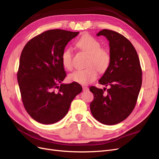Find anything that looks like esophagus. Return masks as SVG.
Segmentation results:
<instances>
[{
	"instance_id": "34e87169",
	"label": "esophagus",
	"mask_w": 159,
	"mask_h": 159,
	"mask_svg": "<svg viewBox=\"0 0 159 159\" xmlns=\"http://www.w3.org/2000/svg\"><path fill=\"white\" fill-rule=\"evenodd\" d=\"M83 89L84 91H87V90H89V88L87 87H85V86H83Z\"/></svg>"
}]
</instances>
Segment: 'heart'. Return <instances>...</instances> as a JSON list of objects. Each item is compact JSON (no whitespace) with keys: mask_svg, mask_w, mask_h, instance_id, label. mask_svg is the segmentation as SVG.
Instances as JSON below:
<instances>
[{"mask_svg":"<svg viewBox=\"0 0 159 159\" xmlns=\"http://www.w3.org/2000/svg\"><path fill=\"white\" fill-rule=\"evenodd\" d=\"M76 46L81 51L89 54L87 69L76 70L69 75V79L72 82L89 84L96 80L98 71L105 72L110 65L111 56L109 51L101 48V44L90 35H84L76 43ZM73 53L70 48H67L61 55L62 64L65 69L70 70L72 67Z\"/></svg>","mask_w":159,"mask_h":159,"instance_id":"1","label":"heart"}]
</instances>
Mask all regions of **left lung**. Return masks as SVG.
I'll use <instances>...</instances> for the list:
<instances>
[{
    "label": "left lung",
    "mask_w": 159,
    "mask_h": 159,
    "mask_svg": "<svg viewBox=\"0 0 159 159\" xmlns=\"http://www.w3.org/2000/svg\"><path fill=\"white\" fill-rule=\"evenodd\" d=\"M97 35L105 36L109 41L111 63L98 80L99 84L109 88L105 93L106 88L90 87L94 94L90 108L95 119L113 125L133 112L142 84V69L134 47L123 35L107 29Z\"/></svg>",
    "instance_id": "1"
}]
</instances>
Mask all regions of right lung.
<instances>
[{"mask_svg":"<svg viewBox=\"0 0 159 159\" xmlns=\"http://www.w3.org/2000/svg\"><path fill=\"white\" fill-rule=\"evenodd\" d=\"M79 33L49 30L30 39L22 49L17 72L22 101L28 114L40 123L61 120L72 100L82 92L78 83H61L66 76L62 53Z\"/></svg>","mask_w":159,"mask_h":159,"instance_id":"1","label":"right lung"}]
</instances>
